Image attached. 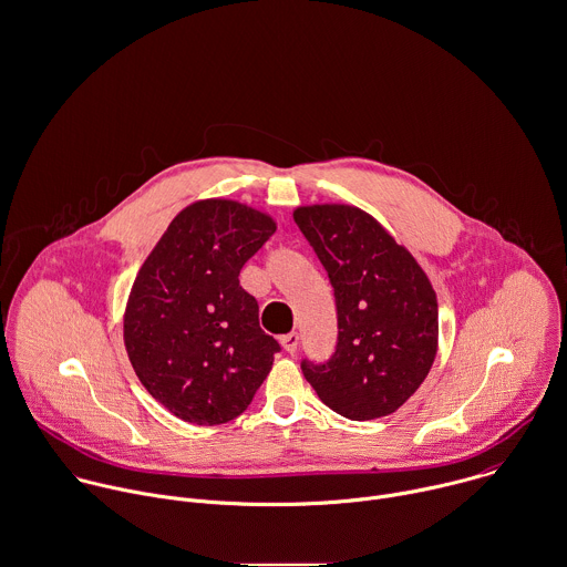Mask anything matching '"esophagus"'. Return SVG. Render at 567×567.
I'll list each match as a JSON object with an SVG mask.
<instances>
[{"mask_svg": "<svg viewBox=\"0 0 567 567\" xmlns=\"http://www.w3.org/2000/svg\"><path fill=\"white\" fill-rule=\"evenodd\" d=\"M281 346L288 354H297V348H299V334L297 332H290L286 337H281Z\"/></svg>", "mask_w": 567, "mask_h": 567, "instance_id": "esophagus-1", "label": "esophagus"}]
</instances>
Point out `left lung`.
Here are the masks:
<instances>
[{
	"label": "left lung",
	"mask_w": 567,
	"mask_h": 567,
	"mask_svg": "<svg viewBox=\"0 0 567 567\" xmlns=\"http://www.w3.org/2000/svg\"><path fill=\"white\" fill-rule=\"evenodd\" d=\"M292 215L328 270L339 315L334 357L323 365L303 361V377L343 417L389 415L435 361V290L415 257L363 208L306 204Z\"/></svg>",
	"instance_id": "obj_1"
}]
</instances>
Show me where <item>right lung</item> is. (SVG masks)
<instances>
[{
  "instance_id": "add662e5",
  "label": "right lung",
  "mask_w": 567,
  "mask_h": 567,
  "mask_svg": "<svg viewBox=\"0 0 567 567\" xmlns=\"http://www.w3.org/2000/svg\"><path fill=\"white\" fill-rule=\"evenodd\" d=\"M275 230L272 215L239 199L190 202L134 279L123 315L130 363L185 422L237 417L272 368L279 343L259 328L239 270Z\"/></svg>"
}]
</instances>
